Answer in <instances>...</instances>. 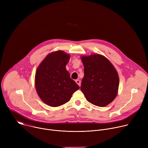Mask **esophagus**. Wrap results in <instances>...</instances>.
<instances>
[{
    "instance_id": "obj_1",
    "label": "esophagus",
    "mask_w": 148,
    "mask_h": 148,
    "mask_svg": "<svg viewBox=\"0 0 148 148\" xmlns=\"http://www.w3.org/2000/svg\"><path fill=\"white\" fill-rule=\"evenodd\" d=\"M75 82H76V83L78 84V85L79 86H81V81H79V79H76V80H75Z\"/></svg>"
}]
</instances>
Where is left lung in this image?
<instances>
[{"mask_svg": "<svg viewBox=\"0 0 148 148\" xmlns=\"http://www.w3.org/2000/svg\"><path fill=\"white\" fill-rule=\"evenodd\" d=\"M84 76L81 90L86 99L98 107H105L116 98L119 75L110 61L99 54L82 56Z\"/></svg>", "mask_w": 148, "mask_h": 148, "instance_id": "left-lung-1", "label": "left lung"}]
</instances>
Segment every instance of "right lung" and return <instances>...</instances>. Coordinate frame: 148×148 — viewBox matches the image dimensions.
<instances>
[{
	"label": "right lung",
	"instance_id": "add662e5",
	"mask_svg": "<svg viewBox=\"0 0 148 148\" xmlns=\"http://www.w3.org/2000/svg\"><path fill=\"white\" fill-rule=\"evenodd\" d=\"M70 58V54L63 51L51 52L37 69L34 79L37 93L41 101L50 107L67 103L79 88L66 70Z\"/></svg>",
	"mask_w": 148,
	"mask_h": 148
}]
</instances>
